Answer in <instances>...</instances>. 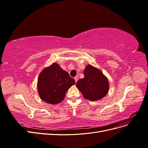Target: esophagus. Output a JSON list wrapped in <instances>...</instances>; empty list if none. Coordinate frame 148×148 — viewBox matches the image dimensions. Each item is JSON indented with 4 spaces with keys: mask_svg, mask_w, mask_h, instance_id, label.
<instances>
[{
    "mask_svg": "<svg viewBox=\"0 0 148 148\" xmlns=\"http://www.w3.org/2000/svg\"><path fill=\"white\" fill-rule=\"evenodd\" d=\"M74 79H75V82L77 83V81L78 80V77H77H77H75L74 78Z\"/></svg>",
    "mask_w": 148,
    "mask_h": 148,
    "instance_id": "34e87169",
    "label": "esophagus"
}]
</instances>
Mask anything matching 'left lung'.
Here are the masks:
<instances>
[{
  "label": "left lung",
  "mask_w": 148,
  "mask_h": 148,
  "mask_svg": "<svg viewBox=\"0 0 148 148\" xmlns=\"http://www.w3.org/2000/svg\"><path fill=\"white\" fill-rule=\"evenodd\" d=\"M84 77L77 82V87L85 99L92 101L99 100L109 91L108 79L102 71L88 65L84 70Z\"/></svg>",
  "instance_id": "left-lung-1"
}]
</instances>
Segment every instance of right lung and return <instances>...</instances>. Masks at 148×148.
<instances>
[{
  "label": "right lung",
  "mask_w": 148,
  "mask_h": 148,
  "mask_svg": "<svg viewBox=\"0 0 148 148\" xmlns=\"http://www.w3.org/2000/svg\"><path fill=\"white\" fill-rule=\"evenodd\" d=\"M75 84V79L53 63L44 69L38 79V91L41 99L48 104H57L64 100L68 89Z\"/></svg>",
  "instance_id": "right-lung-1"
}]
</instances>
